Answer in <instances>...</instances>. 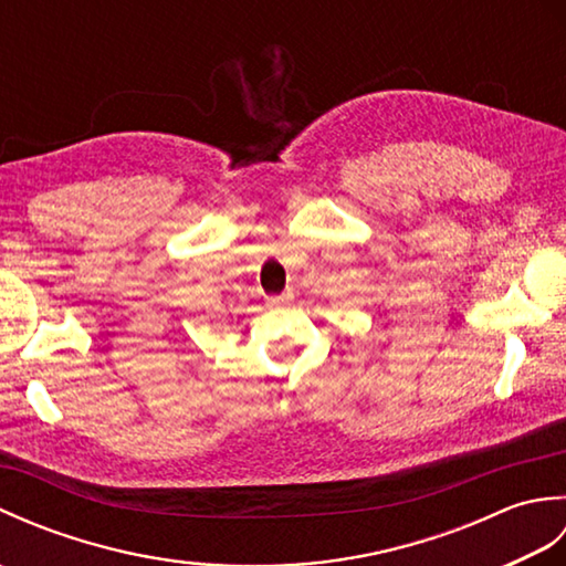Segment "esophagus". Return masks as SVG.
I'll return each mask as SVG.
<instances>
[{"label":"esophagus","instance_id":"34e87169","mask_svg":"<svg viewBox=\"0 0 566 566\" xmlns=\"http://www.w3.org/2000/svg\"><path fill=\"white\" fill-rule=\"evenodd\" d=\"M294 302V294L292 292H284L280 296H270V304L276 306V308H284V306H292Z\"/></svg>","mask_w":566,"mask_h":566}]
</instances>
